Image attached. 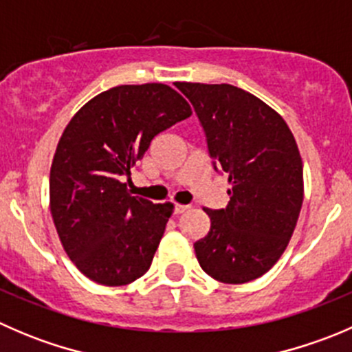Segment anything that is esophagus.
<instances>
[{
    "label": "esophagus",
    "instance_id": "obj_1",
    "mask_svg": "<svg viewBox=\"0 0 352 352\" xmlns=\"http://www.w3.org/2000/svg\"><path fill=\"white\" fill-rule=\"evenodd\" d=\"M187 209H189V206H182V204H175L173 206V214H182V212H186Z\"/></svg>",
    "mask_w": 352,
    "mask_h": 352
}]
</instances>
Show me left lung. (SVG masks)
Here are the masks:
<instances>
[{"instance_id":"left-lung-1","label":"left lung","mask_w":352,"mask_h":352,"mask_svg":"<svg viewBox=\"0 0 352 352\" xmlns=\"http://www.w3.org/2000/svg\"><path fill=\"white\" fill-rule=\"evenodd\" d=\"M206 136L212 168L226 173L230 202L206 209L211 228L194 243L199 265L228 285L254 281L287 247L303 204V163L276 110L233 85L175 83Z\"/></svg>"}]
</instances>
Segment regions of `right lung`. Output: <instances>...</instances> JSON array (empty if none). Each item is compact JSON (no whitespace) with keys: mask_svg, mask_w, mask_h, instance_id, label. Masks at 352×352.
I'll return each mask as SVG.
<instances>
[{"mask_svg":"<svg viewBox=\"0 0 352 352\" xmlns=\"http://www.w3.org/2000/svg\"><path fill=\"white\" fill-rule=\"evenodd\" d=\"M190 113L166 85H120L66 126L51 166V212L67 257L88 279L124 286L150 269L173 206L131 196L124 179L156 134Z\"/></svg>","mask_w":352,"mask_h":352,"instance_id":"obj_1","label":"right lung"}]
</instances>
